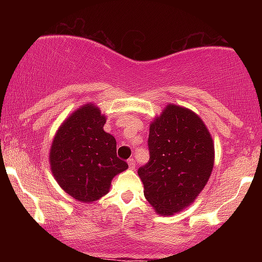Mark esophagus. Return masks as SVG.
I'll return each mask as SVG.
<instances>
[{"instance_id": "34e87169", "label": "esophagus", "mask_w": 262, "mask_h": 262, "mask_svg": "<svg viewBox=\"0 0 262 262\" xmlns=\"http://www.w3.org/2000/svg\"><path fill=\"white\" fill-rule=\"evenodd\" d=\"M127 163H128V167H130L131 169H135V168H136V161L134 159H128Z\"/></svg>"}]
</instances>
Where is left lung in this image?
Listing matches in <instances>:
<instances>
[{
  "mask_svg": "<svg viewBox=\"0 0 262 262\" xmlns=\"http://www.w3.org/2000/svg\"><path fill=\"white\" fill-rule=\"evenodd\" d=\"M148 148L149 162L138 169L144 195L157 213L170 216L205 187L213 168L212 138L195 113L168 105L150 125Z\"/></svg>",
  "mask_w": 262,
  "mask_h": 262,
  "instance_id": "8db88e82",
  "label": "left lung"
}]
</instances>
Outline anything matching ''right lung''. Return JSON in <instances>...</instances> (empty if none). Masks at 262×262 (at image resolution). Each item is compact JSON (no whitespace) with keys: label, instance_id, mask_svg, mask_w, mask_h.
<instances>
[{"label":"right lung","instance_id":"right-lung-1","mask_svg":"<svg viewBox=\"0 0 262 262\" xmlns=\"http://www.w3.org/2000/svg\"><path fill=\"white\" fill-rule=\"evenodd\" d=\"M98 107L82 106L62 124L52 142L50 163L60 187L82 203L107 194L111 181L128 167L117 156L116 138L103 131Z\"/></svg>","mask_w":262,"mask_h":262}]
</instances>
